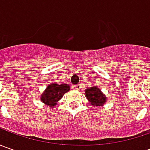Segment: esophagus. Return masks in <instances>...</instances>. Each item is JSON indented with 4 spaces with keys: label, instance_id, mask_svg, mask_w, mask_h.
Listing matches in <instances>:
<instances>
[{
    "label": "esophagus",
    "instance_id": "obj_1",
    "mask_svg": "<svg viewBox=\"0 0 150 150\" xmlns=\"http://www.w3.org/2000/svg\"><path fill=\"white\" fill-rule=\"evenodd\" d=\"M73 88L76 90H79L81 88V85H80V84H77V85L73 86Z\"/></svg>",
    "mask_w": 150,
    "mask_h": 150
}]
</instances>
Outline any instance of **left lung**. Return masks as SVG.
I'll list each match as a JSON object with an SVG mask.
<instances>
[{"mask_svg":"<svg viewBox=\"0 0 150 150\" xmlns=\"http://www.w3.org/2000/svg\"><path fill=\"white\" fill-rule=\"evenodd\" d=\"M85 96L87 99L89 101V103L93 107H102L106 103L107 97L105 94L103 93L101 89L97 87L93 86L89 88L85 89Z\"/></svg>","mask_w":150,"mask_h":150,"instance_id":"1","label":"left lung"}]
</instances>
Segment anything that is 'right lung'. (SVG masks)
<instances>
[{
  "instance_id": "right-lung-1",
  "label": "right lung",
  "mask_w": 150,
  "mask_h": 150,
  "mask_svg": "<svg viewBox=\"0 0 150 150\" xmlns=\"http://www.w3.org/2000/svg\"><path fill=\"white\" fill-rule=\"evenodd\" d=\"M70 90V86L66 83L62 84L50 83L47 88L42 93L40 99L49 108H54L57 103L60 100L63 95Z\"/></svg>"
}]
</instances>
